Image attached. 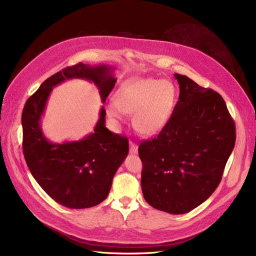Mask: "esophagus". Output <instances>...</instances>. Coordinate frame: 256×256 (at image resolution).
<instances>
[{"label": "esophagus", "instance_id": "obj_1", "mask_svg": "<svg viewBox=\"0 0 256 256\" xmlns=\"http://www.w3.org/2000/svg\"><path fill=\"white\" fill-rule=\"evenodd\" d=\"M129 145H130V150H129L130 154H138V145H136V144H134V142H130V143H129Z\"/></svg>", "mask_w": 256, "mask_h": 256}]
</instances>
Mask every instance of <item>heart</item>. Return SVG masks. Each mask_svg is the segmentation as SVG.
<instances>
[{"mask_svg": "<svg viewBox=\"0 0 256 256\" xmlns=\"http://www.w3.org/2000/svg\"><path fill=\"white\" fill-rule=\"evenodd\" d=\"M176 104V88L172 82L152 78H134L124 82L106 106L115 120L134 114L132 122L138 132L156 136L164 130Z\"/></svg>", "mask_w": 256, "mask_h": 256, "instance_id": "obj_1", "label": "heart"}]
</instances>
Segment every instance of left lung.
I'll use <instances>...</instances> for the list:
<instances>
[{"label": "left lung", "mask_w": 256, "mask_h": 256, "mask_svg": "<svg viewBox=\"0 0 256 256\" xmlns=\"http://www.w3.org/2000/svg\"><path fill=\"white\" fill-rule=\"evenodd\" d=\"M180 99L157 138L138 146L141 186L147 203L172 214H186L218 187L236 140L226 102L210 88L174 74Z\"/></svg>", "instance_id": "obj_1"}]
</instances>
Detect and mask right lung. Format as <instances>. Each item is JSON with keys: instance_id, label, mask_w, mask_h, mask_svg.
<instances>
[{"instance_id": "1", "label": "right lung", "mask_w": 256, "mask_h": 256, "mask_svg": "<svg viewBox=\"0 0 256 256\" xmlns=\"http://www.w3.org/2000/svg\"><path fill=\"white\" fill-rule=\"evenodd\" d=\"M110 65L79 63L51 76L26 102L22 112L23 154L35 180L56 202L68 208H88L104 200L113 177L129 152L128 138L106 127L102 106L92 134L79 141L53 143L42 132V120L53 88L72 79L96 85L102 104L116 83Z\"/></svg>"}]
</instances>
